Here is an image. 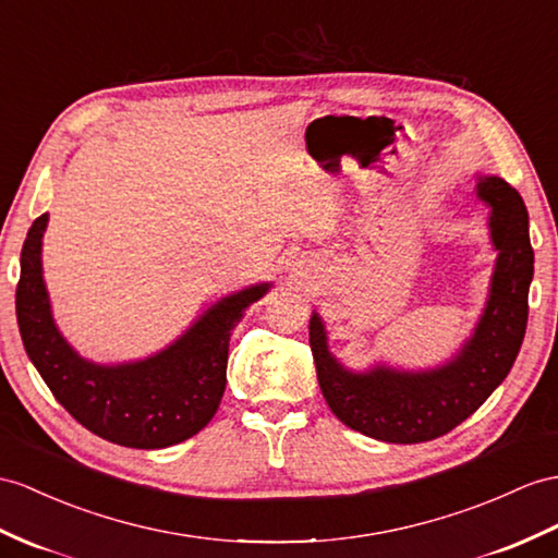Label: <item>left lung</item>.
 I'll use <instances>...</instances> for the list:
<instances>
[{
    "mask_svg": "<svg viewBox=\"0 0 558 558\" xmlns=\"http://www.w3.org/2000/svg\"><path fill=\"white\" fill-rule=\"evenodd\" d=\"M478 198L490 206L497 263L483 315L473 336L450 362L426 372L374 366L348 372L329 345L322 317L312 312L310 348L326 404L352 430L384 442H426L469 418L505 381L519 355L527 324L533 246L521 194L501 177H478Z\"/></svg>",
    "mask_w": 558,
    "mask_h": 558,
    "instance_id": "1",
    "label": "left lung"
}]
</instances>
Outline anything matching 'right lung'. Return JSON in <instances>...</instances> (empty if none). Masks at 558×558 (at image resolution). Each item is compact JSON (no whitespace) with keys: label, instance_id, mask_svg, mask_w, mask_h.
I'll return each mask as SVG.
<instances>
[{"label":"right lung","instance_id":"right-lung-1","mask_svg":"<svg viewBox=\"0 0 558 558\" xmlns=\"http://www.w3.org/2000/svg\"><path fill=\"white\" fill-rule=\"evenodd\" d=\"M47 220V213L39 215L23 243L16 317L25 352L53 398L94 436L134 450H160L196 436L225 396L229 336L269 283L222 298L151 357L94 364L68 345L51 317L43 279Z\"/></svg>","mask_w":558,"mask_h":558}]
</instances>
